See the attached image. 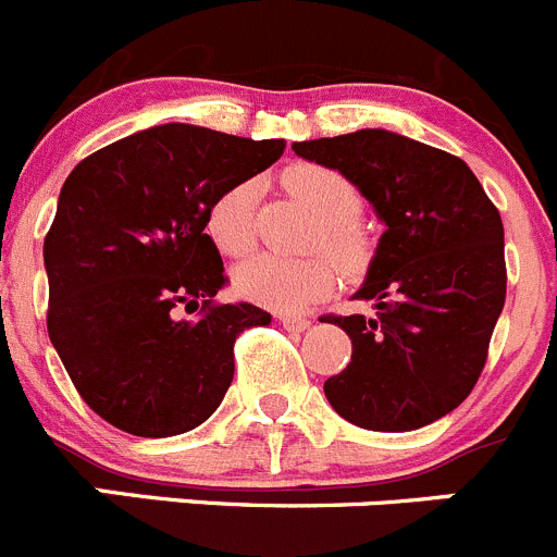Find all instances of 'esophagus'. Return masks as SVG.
<instances>
[{"mask_svg":"<svg viewBox=\"0 0 557 557\" xmlns=\"http://www.w3.org/2000/svg\"><path fill=\"white\" fill-rule=\"evenodd\" d=\"M278 320H282V325L287 327V331H295V333L306 331V327L311 325L309 317H300V314H282Z\"/></svg>","mask_w":557,"mask_h":557,"instance_id":"obj_1","label":"esophagus"}]
</instances>
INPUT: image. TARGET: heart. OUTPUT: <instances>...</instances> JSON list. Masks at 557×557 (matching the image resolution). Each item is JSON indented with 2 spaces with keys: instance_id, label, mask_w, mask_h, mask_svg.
Masks as SVG:
<instances>
[{
  "instance_id": "1",
  "label": "heart",
  "mask_w": 557,
  "mask_h": 557,
  "mask_svg": "<svg viewBox=\"0 0 557 557\" xmlns=\"http://www.w3.org/2000/svg\"><path fill=\"white\" fill-rule=\"evenodd\" d=\"M284 188L317 215L314 246L325 248L347 275L361 273L372 262V237L358 215L363 196L352 180L322 163H293L282 174ZM253 183L230 185L210 202L205 226L210 240L226 257H240L253 243ZM331 258V259H332ZM330 259V260H331ZM326 257L287 259L257 253L237 264L235 289L251 304L273 311H300L327 298L336 287V268Z\"/></svg>"
}]
</instances>
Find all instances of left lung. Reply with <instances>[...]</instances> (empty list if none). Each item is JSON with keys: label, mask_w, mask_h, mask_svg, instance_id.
Returning a JSON list of instances; mask_svg holds the SVG:
<instances>
[{"label": "left lung", "mask_w": 557, "mask_h": 557, "mask_svg": "<svg viewBox=\"0 0 557 557\" xmlns=\"http://www.w3.org/2000/svg\"><path fill=\"white\" fill-rule=\"evenodd\" d=\"M338 169L385 221L355 298L380 314H325L352 338L347 369L325 380L333 410L372 432H410L462 405L484 372L506 304L503 221L462 158L388 131L293 145Z\"/></svg>", "instance_id": "obj_1"}]
</instances>
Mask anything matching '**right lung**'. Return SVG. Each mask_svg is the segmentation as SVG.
Wrapping results in <instances>:
<instances>
[{
    "label": "right lung",
    "instance_id": "1",
    "mask_svg": "<svg viewBox=\"0 0 557 557\" xmlns=\"http://www.w3.org/2000/svg\"><path fill=\"white\" fill-rule=\"evenodd\" d=\"M284 147L172 123L114 141L67 174L44 240L46 325L78 396L111 426L172 437L221 405L235 338L270 314L215 300L226 278L205 215ZM180 305L199 308L197 320L177 321Z\"/></svg>",
    "mask_w": 557,
    "mask_h": 557
}]
</instances>
